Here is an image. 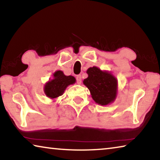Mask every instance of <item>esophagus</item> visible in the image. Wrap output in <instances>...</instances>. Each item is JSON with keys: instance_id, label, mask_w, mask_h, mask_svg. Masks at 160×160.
I'll return each mask as SVG.
<instances>
[{"instance_id": "34e87169", "label": "esophagus", "mask_w": 160, "mask_h": 160, "mask_svg": "<svg viewBox=\"0 0 160 160\" xmlns=\"http://www.w3.org/2000/svg\"><path fill=\"white\" fill-rule=\"evenodd\" d=\"M76 81L78 83H79V84L81 83V81H82V78H81L80 75H78L76 76Z\"/></svg>"}]
</instances>
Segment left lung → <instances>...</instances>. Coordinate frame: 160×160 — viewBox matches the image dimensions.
Instances as JSON below:
<instances>
[{"instance_id":"8db88e82","label":"left lung","mask_w":160,"mask_h":160,"mask_svg":"<svg viewBox=\"0 0 160 160\" xmlns=\"http://www.w3.org/2000/svg\"><path fill=\"white\" fill-rule=\"evenodd\" d=\"M88 78L83 83L89 89L92 99L100 105H107L115 99L117 80L112 74L103 72L97 67L87 70Z\"/></svg>"}]
</instances>
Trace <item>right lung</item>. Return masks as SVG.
<instances>
[{"label":"right lung","instance_id":"right-lung-1","mask_svg":"<svg viewBox=\"0 0 160 160\" xmlns=\"http://www.w3.org/2000/svg\"><path fill=\"white\" fill-rule=\"evenodd\" d=\"M53 77L54 79L49 81L44 87L46 95L52 99L62 95L67 87L75 82L73 76H66L61 70L54 72Z\"/></svg>","mask_w":160,"mask_h":160}]
</instances>
